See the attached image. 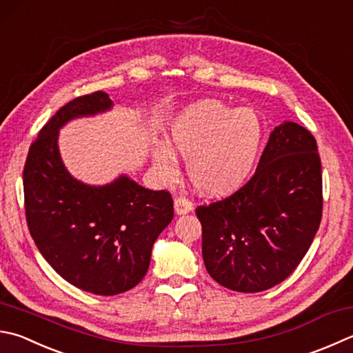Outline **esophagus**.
<instances>
[{
    "label": "esophagus",
    "instance_id": "34e87169",
    "mask_svg": "<svg viewBox=\"0 0 353 353\" xmlns=\"http://www.w3.org/2000/svg\"><path fill=\"white\" fill-rule=\"evenodd\" d=\"M174 208H175L176 215H185L194 210V204H192L185 196H178L174 201Z\"/></svg>",
    "mask_w": 353,
    "mask_h": 353
}]
</instances>
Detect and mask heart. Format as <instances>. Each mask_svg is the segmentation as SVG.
<instances>
[{
    "label": "heart",
    "mask_w": 353,
    "mask_h": 353,
    "mask_svg": "<svg viewBox=\"0 0 353 353\" xmlns=\"http://www.w3.org/2000/svg\"><path fill=\"white\" fill-rule=\"evenodd\" d=\"M263 138L261 119L252 109L234 110L216 99L184 108L174 119L168 141L152 157L164 176H174L176 158H188V176L205 196L234 194L249 178Z\"/></svg>",
    "instance_id": "obj_1"
}]
</instances>
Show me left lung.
<instances>
[{"label":"left lung","instance_id":"8db88e82","mask_svg":"<svg viewBox=\"0 0 353 353\" xmlns=\"http://www.w3.org/2000/svg\"><path fill=\"white\" fill-rule=\"evenodd\" d=\"M321 159L314 135L294 121L272 130L254 176L234 195L199 205L209 275L244 294L284 281L321 223Z\"/></svg>","mask_w":353,"mask_h":353}]
</instances>
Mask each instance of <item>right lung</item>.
<instances>
[{
    "label": "right lung",
    "instance_id": "1",
    "mask_svg": "<svg viewBox=\"0 0 353 353\" xmlns=\"http://www.w3.org/2000/svg\"><path fill=\"white\" fill-rule=\"evenodd\" d=\"M112 105L105 92L63 105L32 143L23 172L26 219L38 250L65 281L105 296L143 280L154 243L174 218L169 192L145 189L125 175L89 185L65 169L59 129Z\"/></svg>",
    "mask_w": 353,
    "mask_h": 353
}]
</instances>
